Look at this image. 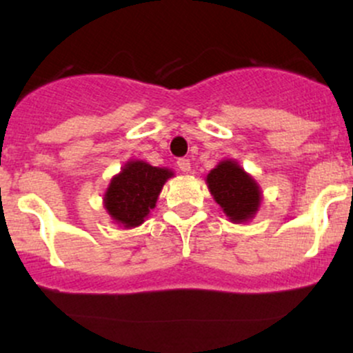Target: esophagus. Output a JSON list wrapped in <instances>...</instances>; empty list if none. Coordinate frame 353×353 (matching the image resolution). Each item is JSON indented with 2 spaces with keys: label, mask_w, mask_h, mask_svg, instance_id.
<instances>
[{
  "label": "esophagus",
  "mask_w": 353,
  "mask_h": 353,
  "mask_svg": "<svg viewBox=\"0 0 353 353\" xmlns=\"http://www.w3.org/2000/svg\"><path fill=\"white\" fill-rule=\"evenodd\" d=\"M177 168H179L182 172H189L190 171V161L185 159V157H181V159H177Z\"/></svg>",
  "instance_id": "esophagus-1"
}]
</instances>
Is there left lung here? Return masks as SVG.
Segmentation results:
<instances>
[{
    "label": "left lung",
    "instance_id": "8db88e82",
    "mask_svg": "<svg viewBox=\"0 0 353 353\" xmlns=\"http://www.w3.org/2000/svg\"><path fill=\"white\" fill-rule=\"evenodd\" d=\"M208 185L225 216L236 222L252 217L261 204L259 185L232 161H224L212 169L208 176Z\"/></svg>",
    "mask_w": 353,
    "mask_h": 353
}]
</instances>
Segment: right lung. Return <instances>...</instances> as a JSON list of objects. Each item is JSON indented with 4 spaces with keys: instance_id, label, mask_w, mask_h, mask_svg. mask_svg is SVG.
<instances>
[{
    "instance_id": "1",
    "label": "right lung",
    "mask_w": 353,
    "mask_h": 353,
    "mask_svg": "<svg viewBox=\"0 0 353 353\" xmlns=\"http://www.w3.org/2000/svg\"><path fill=\"white\" fill-rule=\"evenodd\" d=\"M172 176L168 169L149 165L143 161H131L111 181L104 204L114 221L124 228L143 224L144 217L156 205L164 182Z\"/></svg>"
}]
</instances>
